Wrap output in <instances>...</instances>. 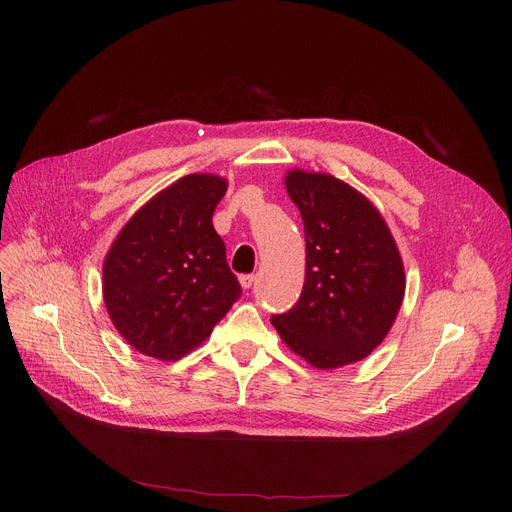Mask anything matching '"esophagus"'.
Masks as SVG:
<instances>
[{"mask_svg":"<svg viewBox=\"0 0 512 512\" xmlns=\"http://www.w3.org/2000/svg\"><path fill=\"white\" fill-rule=\"evenodd\" d=\"M253 282H255V276L253 274H247V276H240V286L245 288V290H249L251 286H253Z\"/></svg>","mask_w":512,"mask_h":512,"instance_id":"obj_1","label":"esophagus"}]
</instances>
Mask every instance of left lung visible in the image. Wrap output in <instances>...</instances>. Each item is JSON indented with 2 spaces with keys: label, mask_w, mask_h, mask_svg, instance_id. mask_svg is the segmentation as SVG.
I'll list each match as a JSON object with an SVG mask.
<instances>
[{
  "label": "left lung",
  "mask_w": 512,
  "mask_h": 512,
  "mask_svg": "<svg viewBox=\"0 0 512 512\" xmlns=\"http://www.w3.org/2000/svg\"><path fill=\"white\" fill-rule=\"evenodd\" d=\"M288 197L305 226L299 303L274 315L284 344L317 369L365 359L388 336L405 299V265L382 213L332 174L290 170Z\"/></svg>",
  "instance_id": "8db88e82"
}]
</instances>
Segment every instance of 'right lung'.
Instances as JSON below:
<instances>
[{"label": "right lung", "instance_id": "obj_1", "mask_svg": "<svg viewBox=\"0 0 512 512\" xmlns=\"http://www.w3.org/2000/svg\"><path fill=\"white\" fill-rule=\"evenodd\" d=\"M228 180L188 174L151 197L103 261V301L139 353L178 361L207 340L240 297L211 215Z\"/></svg>", "mask_w": 512, "mask_h": 512}]
</instances>
